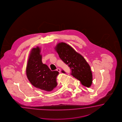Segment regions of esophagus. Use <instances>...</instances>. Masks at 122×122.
I'll list each match as a JSON object with an SVG mask.
<instances>
[{"mask_svg": "<svg viewBox=\"0 0 122 122\" xmlns=\"http://www.w3.org/2000/svg\"><path fill=\"white\" fill-rule=\"evenodd\" d=\"M56 70L57 71H58L59 72H61V70L59 68H57Z\"/></svg>", "mask_w": 122, "mask_h": 122, "instance_id": "34e87169", "label": "esophagus"}]
</instances>
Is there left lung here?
Masks as SVG:
<instances>
[{
  "label": "left lung",
  "mask_w": 122,
  "mask_h": 122,
  "mask_svg": "<svg viewBox=\"0 0 122 122\" xmlns=\"http://www.w3.org/2000/svg\"><path fill=\"white\" fill-rule=\"evenodd\" d=\"M55 49L60 58L71 70V74L81 81L83 85L89 87L92 83V73L85 58L64 42L58 43ZM61 72L65 73L63 70Z\"/></svg>",
  "instance_id": "obj_1"
}]
</instances>
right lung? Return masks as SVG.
<instances>
[{
    "label": "right lung",
    "mask_w": 122,
    "mask_h": 122,
    "mask_svg": "<svg viewBox=\"0 0 122 122\" xmlns=\"http://www.w3.org/2000/svg\"><path fill=\"white\" fill-rule=\"evenodd\" d=\"M41 49L33 48L29 55L26 72L27 78L32 85L43 91H51L57 86V71H51L42 62Z\"/></svg>",
    "instance_id": "right-lung-1"
}]
</instances>
